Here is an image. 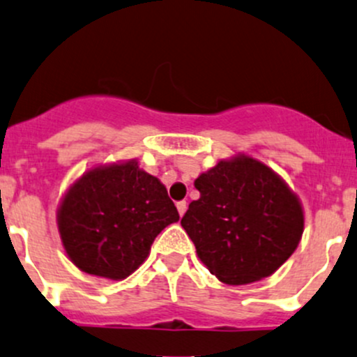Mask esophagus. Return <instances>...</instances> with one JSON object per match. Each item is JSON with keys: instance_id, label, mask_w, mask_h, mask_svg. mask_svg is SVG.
Returning a JSON list of instances; mask_svg holds the SVG:
<instances>
[{"instance_id": "1", "label": "esophagus", "mask_w": 357, "mask_h": 357, "mask_svg": "<svg viewBox=\"0 0 357 357\" xmlns=\"http://www.w3.org/2000/svg\"><path fill=\"white\" fill-rule=\"evenodd\" d=\"M176 207H178L179 215H185L186 208H188V204H186V202H178V204H176Z\"/></svg>"}]
</instances>
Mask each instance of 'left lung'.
I'll use <instances>...</instances> for the list:
<instances>
[{"label": "left lung", "mask_w": 357, "mask_h": 357, "mask_svg": "<svg viewBox=\"0 0 357 357\" xmlns=\"http://www.w3.org/2000/svg\"><path fill=\"white\" fill-rule=\"evenodd\" d=\"M200 198L181 226L210 273L231 286L272 275L294 253L305 226L296 195L258 160H220L195 181Z\"/></svg>", "instance_id": "left-lung-1"}]
</instances>
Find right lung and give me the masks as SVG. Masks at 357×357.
Listing matches in <instances>:
<instances>
[{
  "instance_id": "right-lung-1",
  "label": "right lung",
  "mask_w": 357,
  "mask_h": 357,
  "mask_svg": "<svg viewBox=\"0 0 357 357\" xmlns=\"http://www.w3.org/2000/svg\"><path fill=\"white\" fill-rule=\"evenodd\" d=\"M179 213L167 190L138 162L97 167L68 190L58 227L70 260L90 275L126 279Z\"/></svg>"
}]
</instances>
